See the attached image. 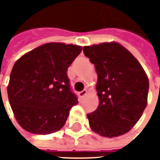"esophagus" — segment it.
<instances>
[{"label":"esophagus","mask_w":160,"mask_h":160,"mask_svg":"<svg viewBox=\"0 0 160 160\" xmlns=\"http://www.w3.org/2000/svg\"><path fill=\"white\" fill-rule=\"evenodd\" d=\"M86 93H87V91L86 90H83L82 92H78V96H79V98H83V96L85 95Z\"/></svg>","instance_id":"1"}]
</instances>
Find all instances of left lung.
Segmentation results:
<instances>
[{
	"mask_svg": "<svg viewBox=\"0 0 160 160\" xmlns=\"http://www.w3.org/2000/svg\"><path fill=\"white\" fill-rule=\"evenodd\" d=\"M94 64L99 106L87 115L91 129L104 137L129 132L147 106L149 79L142 65L121 44L111 42L83 47Z\"/></svg>",
	"mask_w": 160,
	"mask_h": 160,
	"instance_id": "8db88e82",
	"label": "left lung"
}]
</instances>
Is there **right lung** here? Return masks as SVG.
I'll use <instances>...</instances> for the list:
<instances>
[{
  "mask_svg": "<svg viewBox=\"0 0 160 160\" xmlns=\"http://www.w3.org/2000/svg\"><path fill=\"white\" fill-rule=\"evenodd\" d=\"M81 52L79 45L49 42L16 61L7 90L10 107L23 129L49 134L63 127L70 108L78 103L67 71Z\"/></svg>",
  "mask_w": 160,
  "mask_h": 160,
  "instance_id": "right-lung-1",
  "label": "right lung"
}]
</instances>
